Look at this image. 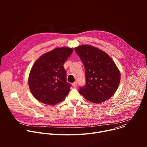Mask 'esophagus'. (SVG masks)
Masks as SVG:
<instances>
[{"instance_id":"esophagus-1","label":"esophagus","mask_w":147,"mask_h":147,"mask_svg":"<svg viewBox=\"0 0 147 147\" xmlns=\"http://www.w3.org/2000/svg\"><path fill=\"white\" fill-rule=\"evenodd\" d=\"M73 87H77V82H73Z\"/></svg>"}]
</instances>
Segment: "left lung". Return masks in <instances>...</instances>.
<instances>
[{"mask_svg": "<svg viewBox=\"0 0 147 147\" xmlns=\"http://www.w3.org/2000/svg\"><path fill=\"white\" fill-rule=\"evenodd\" d=\"M74 49L86 71V85L80 87V94L95 103L109 99L120 80V71L113 60L107 53L91 45H83Z\"/></svg>", "mask_w": 147, "mask_h": 147, "instance_id": "1", "label": "left lung"}]
</instances>
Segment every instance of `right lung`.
<instances>
[{
	"instance_id": "right-lung-1",
	"label": "right lung",
	"mask_w": 147,
	"mask_h": 147,
	"mask_svg": "<svg viewBox=\"0 0 147 147\" xmlns=\"http://www.w3.org/2000/svg\"><path fill=\"white\" fill-rule=\"evenodd\" d=\"M73 48L63 47L42 55L35 62L28 77L33 96L39 102L54 105L63 100L71 85L67 82L63 65Z\"/></svg>"
}]
</instances>
